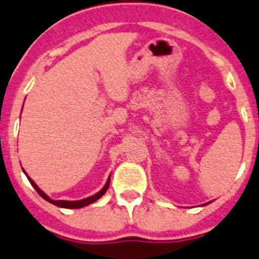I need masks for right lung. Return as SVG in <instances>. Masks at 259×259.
Returning a JSON list of instances; mask_svg holds the SVG:
<instances>
[{
	"label": "right lung",
	"mask_w": 259,
	"mask_h": 259,
	"mask_svg": "<svg viewBox=\"0 0 259 259\" xmlns=\"http://www.w3.org/2000/svg\"><path fill=\"white\" fill-rule=\"evenodd\" d=\"M24 173H25V171H24ZM25 174H26V173H25ZM26 177H28V176H26ZM28 179H29V182H30V183H31V186H33L34 188H35L36 192H38L39 196L43 197V198L46 199V201L51 202V203H53V205L58 206V207H63V208H80V207H83V206L90 205V203H93V202H95V201H97V199H99L100 197H102L103 194H104L105 192H107L108 187H109V183H110V177H109V179H108L107 184H105L104 188H103L102 191L98 192V193L94 194V196L88 197V198H85V199H81V201H53V199L49 198V197L47 196V194L44 193L43 191H40V189L38 188V186H36V184L34 183V182L31 181L30 178H29V177H28Z\"/></svg>",
	"instance_id": "add662e5"
}]
</instances>
